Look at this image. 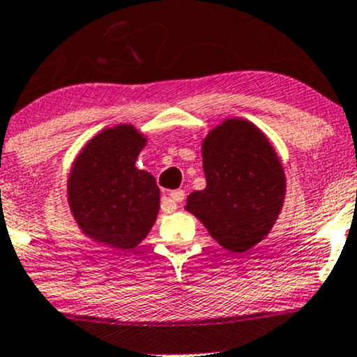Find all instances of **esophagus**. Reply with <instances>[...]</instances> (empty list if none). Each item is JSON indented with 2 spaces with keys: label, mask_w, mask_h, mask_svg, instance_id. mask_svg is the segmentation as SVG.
I'll return each instance as SVG.
<instances>
[{
  "label": "esophagus",
  "mask_w": 357,
  "mask_h": 357,
  "mask_svg": "<svg viewBox=\"0 0 357 357\" xmlns=\"http://www.w3.org/2000/svg\"><path fill=\"white\" fill-rule=\"evenodd\" d=\"M169 198L173 199L176 204H179V203L184 202V198H186V192H184L183 190H174V191L169 192Z\"/></svg>",
  "instance_id": "1"
}]
</instances>
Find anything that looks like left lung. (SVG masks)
I'll use <instances>...</instances> for the list:
<instances>
[{
  "instance_id": "8db88e82",
  "label": "left lung",
  "mask_w": 357,
  "mask_h": 357,
  "mask_svg": "<svg viewBox=\"0 0 357 357\" xmlns=\"http://www.w3.org/2000/svg\"><path fill=\"white\" fill-rule=\"evenodd\" d=\"M206 188L186 210L231 253L253 248L273 228L285 199V171L270 141L245 119H225L202 142Z\"/></svg>"
}]
</instances>
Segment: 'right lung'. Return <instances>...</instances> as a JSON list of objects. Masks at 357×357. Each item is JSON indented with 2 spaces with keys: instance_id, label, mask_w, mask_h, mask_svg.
Listing matches in <instances>:
<instances>
[{
  "instance_id": "1",
  "label": "right lung",
  "mask_w": 357,
  "mask_h": 357,
  "mask_svg": "<svg viewBox=\"0 0 357 357\" xmlns=\"http://www.w3.org/2000/svg\"><path fill=\"white\" fill-rule=\"evenodd\" d=\"M146 144L132 124L107 127L82 147L68 173L73 220L84 235L114 252L137 247L158 218L154 176L136 167Z\"/></svg>"
}]
</instances>
